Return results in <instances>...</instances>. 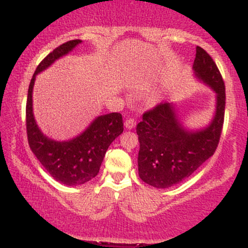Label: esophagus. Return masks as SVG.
Instances as JSON below:
<instances>
[{
	"mask_svg": "<svg viewBox=\"0 0 248 248\" xmlns=\"http://www.w3.org/2000/svg\"><path fill=\"white\" fill-rule=\"evenodd\" d=\"M135 126H136L135 119H128V120L124 121V127H126L127 129H133Z\"/></svg>",
	"mask_w": 248,
	"mask_h": 248,
	"instance_id": "esophagus-1",
	"label": "esophagus"
}]
</instances>
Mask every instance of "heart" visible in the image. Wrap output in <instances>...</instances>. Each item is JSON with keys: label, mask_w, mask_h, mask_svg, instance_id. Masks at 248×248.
Masks as SVG:
<instances>
[{"label": "heart", "mask_w": 248, "mask_h": 248, "mask_svg": "<svg viewBox=\"0 0 248 248\" xmlns=\"http://www.w3.org/2000/svg\"><path fill=\"white\" fill-rule=\"evenodd\" d=\"M156 101H157V96H156V95L150 96V102H153V104H155Z\"/></svg>", "instance_id": "obj_1"}]
</instances>
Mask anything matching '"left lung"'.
Returning <instances> with one entry per match:
<instances>
[{
	"label": "left lung",
	"instance_id": "left-lung-1",
	"mask_svg": "<svg viewBox=\"0 0 248 248\" xmlns=\"http://www.w3.org/2000/svg\"><path fill=\"white\" fill-rule=\"evenodd\" d=\"M193 76L216 94L215 110L207 124L190 128L176 102H164L144 113L136 126L139 176L144 183L167 189L191 176L216 152L225 113V85L213 59L196 47Z\"/></svg>",
	"mask_w": 248,
	"mask_h": 248
}]
</instances>
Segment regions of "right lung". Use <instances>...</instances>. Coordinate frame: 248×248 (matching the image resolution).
<instances>
[{
	"label": "right lung",
	"mask_w": 248,
	"mask_h": 248,
	"mask_svg": "<svg viewBox=\"0 0 248 248\" xmlns=\"http://www.w3.org/2000/svg\"><path fill=\"white\" fill-rule=\"evenodd\" d=\"M79 44H81L80 39L64 43L43 59L30 81L27 100V133L31 150L57 182L69 186H81L94 178L100 170L108 147L124 132L120 113L96 116L84 132L64 141L49 138L37 124L32 109L36 76L59 58L69 55Z\"/></svg>",
	"instance_id": "add662e5"
}]
</instances>
